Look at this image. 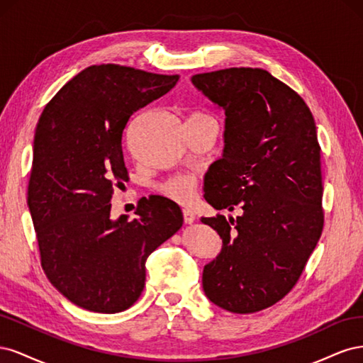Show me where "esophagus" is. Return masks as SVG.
Wrapping results in <instances>:
<instances>
[{
	"label": "esophagus",
	"instance_id": "1",
	"mask_svg": "<svg viewBox=\"0 0 363 363\" xmlns=\"http://www.w3.org/2000/svg\"><path fill=\"white\" fill-rule=\"evenodd\" d=\"M183 219H184V224H192L195 221V215L189 211V208H184V211H183Z\"/></svg>",
	"mask_w": 363,
	"mask_h": 363
}]
</instances>
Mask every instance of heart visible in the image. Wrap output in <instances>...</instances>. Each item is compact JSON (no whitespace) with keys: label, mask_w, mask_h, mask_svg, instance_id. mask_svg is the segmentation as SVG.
Returning <instances> with one entry per match:
<instances>
[{"label":"heart","mask_w":363,"mask_h":363,"mask_svg":"<svg viewBox=\"0 0 363 363\" xmlns=\"http://www.w3.org/2000/svg\"><path fill=\"white\" fill-rule=\"evenodd\" d=\"M206 118H211V116L201 112H195L189 116V121L206 119ZM159 191L174 201L188 204L195 199L196 182L194 177H191V175H175V177L162 183Z\"/></svg>","instance_id":"heart-1"}]
</instances>
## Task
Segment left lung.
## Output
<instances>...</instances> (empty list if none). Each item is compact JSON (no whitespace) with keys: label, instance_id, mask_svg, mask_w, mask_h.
Returning a JSON list of instances; mask_svg holds the SVG:
<instances>
[{"label":"left lung","instance_id":"obj_1","mask_svg":"<svg viewBox=\"0 0 363 363\" xmlns=\"http://www.w3.org/2000/svg\"><path fill=\"white\" fill-rule=\"evenodd\" d=\"M192 83L224 108V155L208 169L201 218L223 239L203 271L207 298L233 313L280 301L298 281L324 227L321 147L303 98L260 68L195 74Z\"/></svg>","mask_w":363,"mask_h":363}]
</instances>
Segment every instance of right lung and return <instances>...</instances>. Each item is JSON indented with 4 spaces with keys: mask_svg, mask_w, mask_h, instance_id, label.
Instances as JSON below:
<instances>
[{
    "mask_svg": "<svg viewBox=\"0 0 363 363\" xmlns=\"http://www.w3.org/2000/svg\"><path fill=\"white\" fill-rule=\"evenodd\" d=\"M177 82V74L94 65L65 84L39 118L27 203L40 265L52 286L86 311L133 306L145 286L148 256L183 225L180 207L159 195L138 201L133 221L111 219L113 186L128 180V119Z\"/></svg>",
    "mask_w": 363,
    "mask_h": 363,
    "instance_id": "obj_1",
    "label": "right lung"
}]
</instances>
